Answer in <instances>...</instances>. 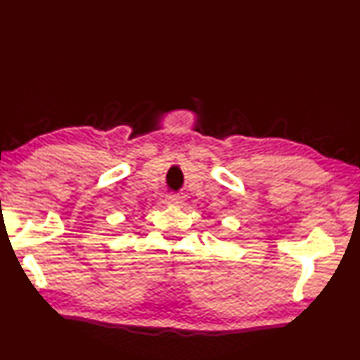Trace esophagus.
I'll use <instances>...</instances> for the list:
<instances>
[{
  "mask_svg": "<svg viewBox=\"0 0 360 360\" xmlns=\"http://www.w3.org/2000/svg\"><path fill=\"white\" fill-rule=\"evenodd\" d=\"M166 201H168V205L183 206V205H185V197H183V195H177V194H171V195L166 197Z\"/></svg>",
  "mask_w": 360,
  "mask_h": 360,
  "instance_id": "1",
  "label": "esophagus"
}]
</instances>
